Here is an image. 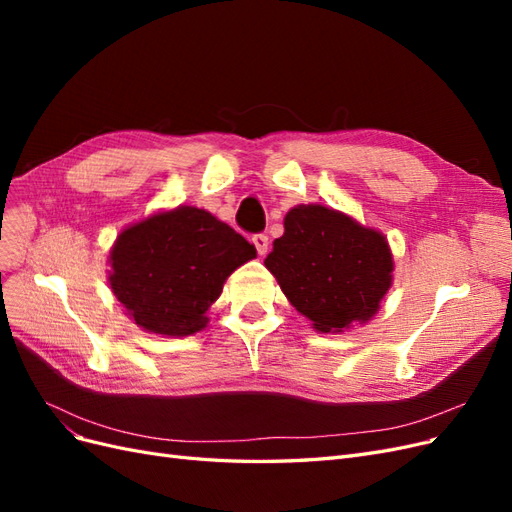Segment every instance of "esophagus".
Here are the masks:
<instances>
[{"instance_id": "1", "label": "esophagus", "mask_w": 512, "mask_h": 512, "mask_svg": "<svg viewBox=\"0 0 512 512\" xmlns=\"http://www.w3.org/2000/svg\"><path fill=\"white\" fill-rule=\"evenodd\" d=\"M252 243L256 245V252H258L260 256L267 254V250H269V237H267V235H254V237H252Z\"/></svg>"}]
</instances>
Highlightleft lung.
<instances>
[{
  "label": "left lung",
  "mask_w": 512,
  "mask_h": 512,
  "mask_svg": "<svg viewBox=\"0 0 512 512\" xmlns=\"http://www.w3.org/2000/svg\"><path fill=\"white\" fill-rule=\"evenodd\" d=\"M265 267L292 307L320 333L367 322L393 282V254L384 235L322 205L286 213Z\"/></svg>",
  "instance_id": "obj_1"
}]
</instances>
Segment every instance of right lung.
Here are the masks:
<instances>
[{
	"mask_svg": "<svg viewBox=\"0 0 512 512\" xmlns=\"http://www.w3.org/2000/svg\"><path fill=\"white\" fill-rule=\"evenodd\" d=\"M252 258L256 247L239 232L205 209L181 205L119 232L108 282L138 327L185 337L205 329L228 275Z\"/></svg>",
	"mask_w": 512,
	"mask_h": 512,
	"instance_id": "right-lung-1",
	"label": "right lung"
}]
</instances>
